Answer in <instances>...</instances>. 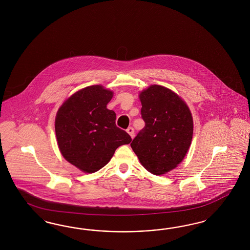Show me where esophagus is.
I'll return each mask as SVG.
<instances>
[{
    "instance_id": "34e87169",
    "label": "esophagus",
    "mask_w": 250,
    "mask_h": 250,
    "mask_svg": "<svg viewBox=\"0 0 250 250\" xmlns=\"http://www.w3.org/2000/svg\"><path fill=\"white\" fill-rule=\"evenodd\" d=\"M126 132L128 133L132 138H134V136H135V130H134L133 127H131V126L128 127V128L126 129Z\"/></svg>"
}]
</instances>
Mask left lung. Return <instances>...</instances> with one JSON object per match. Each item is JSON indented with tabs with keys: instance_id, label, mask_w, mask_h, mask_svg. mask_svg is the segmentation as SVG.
Wrapping results in <instances>:
<instances>
[{
	"instance_id": "1",
	"label": "left lung",
	"mask_w": 250,
	"mask_h": 250,
	"mask_svg": "<svg viewBox=\"0 0 250 250\" xmlns=\"http://www.w3.org/2000/svg\"><path fill=\"white\" fill-rule=\"evenodd\" d=\"M145 127L131 147L150 173L165 174L175 168L189 150L193 121L188 105L166 87L151 85L139 94Z\"/></svg>"
}]
</instances>
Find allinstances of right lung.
Listing matches in <instances>:
<instances>
[{
	"label": "right lung",
	"instance_id": "right-lung-1",
	"mask_svg": "<svg viewBox=\"0 0 250 250\" xmlns=\"http://www.w3.org/2000/svg\"><path fill=\"white\" fill-rule=\"evenodd\" d=\"M114 92L102 85L82 89L59 109L55 131L62 156L86 173L98 171L122 145L132 141L115 125L116 114L107 109Z\"/></svg>",
	"mask_w": 250,
	"mask_h": 250
}]
</instances>
